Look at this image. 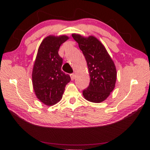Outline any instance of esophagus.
Here are the masks:
<instances>
[{
	"instance_id": "34e87169",
	"label": "esophagus",
	"mask_w": 150,
	"mask_h": 150,
	"mask_svg": "<svg viewBox=\"0 0 150 150\" xmlns=\"http://www.w3.org/2000/svg\"><path fill=\"white\" fill-rule=\"evenodd\" d=\"M70 77H71V80H73V79H75L76 75H75V74H74V73H72V74L70 75Z\"/></svg>"
}]
</instances>
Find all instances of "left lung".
Returning <instances> with one entry per match:
<instances>
[{
  "label": "left lung",
  "instance_id": "obj_1",
  "mask_svg": "<svg viewBox=\"0 0 150 150\" xmlns=\"http://www.w3.org/2000/svg\"><path fill=\"white\" fill-rule=\"evenodd\" d=\"M87 61L90 75L88 87L83 91L86 100L99 103L110 95L115 87L116 69L106 48L95 37L73 34Z\"/></svg>",
  "mask_w": 150,
  "mask_h": 150
}]
</instances>
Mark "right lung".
Segmentation results:
<instances>
[{
    "label": "right lung",
    "mask_w": 150,
    "mask_h": 150,
    "mask_svg": "<svg viewBox=\"0 0 150 150\" xmlns=\"http://www.w3.org/2000/svg\"><path fill=\"white\" fill-rule=\"evenodd\" d=\"M67 35H49L40 44L32 71V84L37 98L45 105H55L62 99L70 76L62 71L63 59L58 54Z\"/></svg>",
    "instance_id": "right-lung-1"
}]
</instances>
